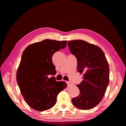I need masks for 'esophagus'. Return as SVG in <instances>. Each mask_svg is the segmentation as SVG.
<instances>
[{"mask_svg":"<svg viewBox=\"0 0 126 126\" xmlns=\"http://www.w3.org/2000/svg\"><path fill=\"white\" fill-rule=\"evenodd\" d=\"M66 83L67 84V86H70V85H72V83L71 82H69V81H67Z\"/></svg>","mask_w":126,"mask_h":126,"instance_id":"esophagus-1","label":"esophagus"}]
</instances>
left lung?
<instances>
[{
  "instance_id": "obj_1",
  "label": "left lung",
  "mask_w": 126,
  "mask_h": 126,
  "mask_svg": "<svg viewBox=\"0 0 126 126\" xmlns=\"http://www.w3.org/2000/svg\"><path fill=\"white\" fill-rule=\"evenodd\" d=\"M70 51L77 60V71L84 73L76 86L80 94L72 99L81 110H90L102 100L109 83V66L105 54L98 46L81 40L68 42Z\"/></svg>"
}]
</instances>
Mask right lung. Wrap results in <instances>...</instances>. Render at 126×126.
Segmentation results:
<instances>
[{
    "instance_id": "1",
    "label": "right lung",
    "mask_w": 126,
    "mask_h": 126,
    "mask_svg": "<svg viewBox=\"0 0 126 126\" xmlns=\"http://www.w3.org/2000/svg\"><path fill=\"white\" fill-rule=\"evenodd\" d=\"M67 41L45 39L33 43L23 51L16 73L21 93L32 108L44 111L55 105L58 94L67 84L56 81L52 63L54 53L66 46Z\"/></svg>"
}]
</instances>
